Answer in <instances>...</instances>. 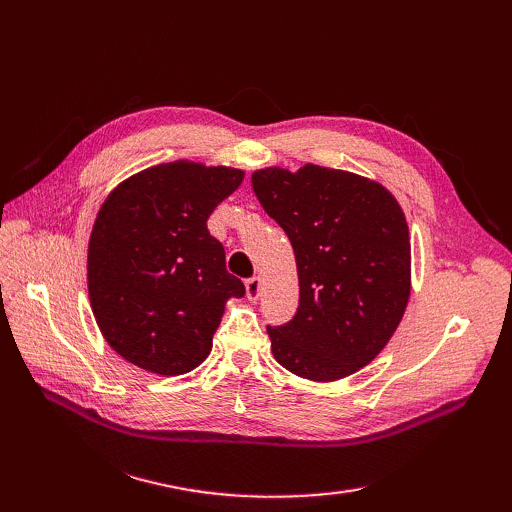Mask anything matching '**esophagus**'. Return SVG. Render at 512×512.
<instances>
[{
  "label": "esophagus",
  "instance_id": "34e87169",
  "mask_svg": "<svg viewBox=\"0 0 512 512\" xmlns=\"http://www.w3.org/2000/svg\"><path fill=\"white\" fill-rule=\"evenodd\" d=\"M245 290H247V299L250 301H256L258 297H260V290H262V282H260V277H250V280L245 282Z\"/></svg>",
  "mask_w": 512,
  "mask_h": 512
}]
</instances>
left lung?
<instances>
[{
	"mask_svg": "<svg viewBox=\"0 0 512 512\" xmlns=\"http://www.w3.org/2000/svg\"><path fill=\"white\" fill-rule=\"evenodd\" d=\"M252 188L297 258L299 309L267 327L273 356L307 380L346 378L376 359L410 297L404 211L382 185L344 170L262 168Z\"/></svg>",
	"mask_w": 512,
	"mask_h": 512,
	"instance_id": "left-lung-1",
	"label": "left lung"
}]
</instances>
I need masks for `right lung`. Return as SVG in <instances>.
<instances>
[{"label": "right lung", "mask_w": 512, "mask_h": 512, "mask_svg": "<svg viewBox=\"0 0 512 512\" xmlns=\"http://www.w3.org/2000/svg\"><path fill=\"white\" fill-rule=\"evenodd\" d=\"M241 181L237 168L170 162L106 198L89 239V299L126 361L179 376L207 359L224 303L245 294L207 220Z\"/></svg>", "instance_id": "add662e5"}]
</instances>
